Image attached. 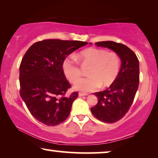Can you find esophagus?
Masks as SVG:
<instances>
[{
    "mask_svg": "<svg viewBox=\"0 0 158 158\" xmlns=\"http://www.w3.org/2000/svg\"><path fill=\"white\" fill-rule=\"evenodd\" d=\"M88 94L87 93H82V92H80L78 94V96H88Z\"/></svg>",
    "mask_w": 158,
    "mask_h": 158,
    "instance_id": "obj_1",
    "label": "esophagus"
}]
</instances>
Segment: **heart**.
Here are the masks:
<instances>
[{
	"instance_id": "1",
	"label": "heart",
	"mask_w": 158,
	"mask_h": 158,
	"mask_svg": "<svg viewBox=\"0 0 158 158\" xmlns=\"http://www.w3.org/2000/svg\"><path fill=\"white\" fill-rule=\"evenodd\" d=\"M75 58L83 64L90 65L88 70L89 76L77 80L74 84L75 90L87 92L98 89L101 85L107 87L113 83L119 73L120 58L114 52H107L105 49L89 48L81 52ZM76 59L69 56L64 58L62 64L64 76L71 83L81 75Z\"/></svg>"
}]
</instances>
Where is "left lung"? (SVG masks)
<instances>
[{
	"instance_id": "obj_1",
	"label": "left lung",
	"mask_w": 158,
	"mask_h": 158,
	"mask_svg": "<svg viewBox=\"0 0 158 158\" xmlns=\"http://www.w3.org/2000/svg\"><path fill=\"white\" fill-rule=\"evenodd\" d=\"M98 47L109 48L117 54L122 61L118 77L103 91L94 93L98 103L92 107V114L105 123L120 120L132 104L139 83V64L137 55L126 45L112 41L98 42Z\"/></svg>"
}]
</instances>
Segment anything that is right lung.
<instances>
[{"label":"right lung","instance_id":"1","mask_svg":"<svg viewBox=\"0 0 158 158\" xmlns=\"http://www.w3.org/2000/svg\"><path fill=\"white\" fill-rule=\"evenodd\" d=\"M88 42L45 40L32 44L19 68L20 95L36 119L47 126L63 122L78 94L66 93L70 84L62 68L64 58Z\"/></svg>","mask_w":158,"mask_h":158}]
</instances>
